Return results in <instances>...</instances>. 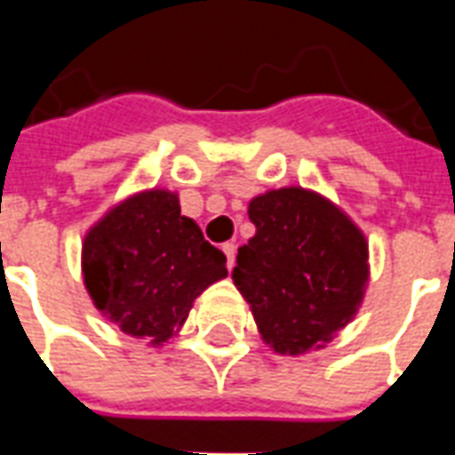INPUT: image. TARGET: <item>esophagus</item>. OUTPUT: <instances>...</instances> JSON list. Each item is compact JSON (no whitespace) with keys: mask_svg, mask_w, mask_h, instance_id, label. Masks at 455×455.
<instances>
[{"mask_svg":"<svg viewBox=\"0 0 455 455\" xmlns=\"http://www.w3.org/2000/svg\"><path fill=\"white\" fill-rule=\"evenodd\" d=\"M224 253H227L228 267H234V263H236V243H224Z\"/></svg>","mask_w":455,"mask_h":455,"instance_id":"1","label":"esophagus"}]
</instances>
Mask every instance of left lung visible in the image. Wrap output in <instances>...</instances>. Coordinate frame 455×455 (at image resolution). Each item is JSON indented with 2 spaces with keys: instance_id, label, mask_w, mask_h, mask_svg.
I'll return each mask as SVG.
<instances>
[{
  "instance_id": "left-lung-1",
  "label": "left lung",
  "mask_w": 455,
  "mask_h": 455,
  "mask_svg": "<svg viewBox=\"0 0 455 455\" xmlns=\"http://www.w3.org/2000/svg\"><path fill=\"white\" fill-rule=\"evenodd\" d=\"M256 236L238 248L234 285L260 339L280 355L322 348L351 322L365 295L368 241L319 192L280 188L248 204Z\"/></svg>"
}]
</instances>
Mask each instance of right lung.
Masks as SVG:
<instances>
[{
	"instance_id": "obj_1",
	"label": "right lung",
	"mask_w": 455,
	"mask_h": 455,
	"mask_svg": "<svg viewBox=\"0 0 455 455\" xmlns=\"http://www.w3.org/2000/svg\"><path fill=\"white\" fill-rule=\"evenodd\" d=\"M227 256L180 214L170 189H143L114 204L83 241V277L94 307L124 334L158 348L185 324Z\"/></svg>"
}]
</instances>
